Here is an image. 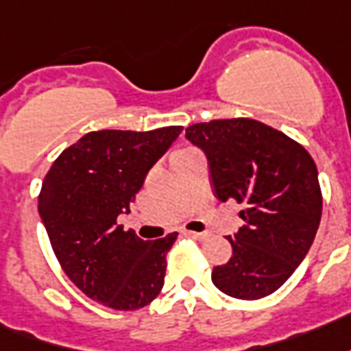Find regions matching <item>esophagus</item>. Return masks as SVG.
Segmentation results:
<instances>
[{"mask_svg":"<svg viewBox=\"0 0 351 351\" xmlns=\"http://www.w3.org/2000/svg\"><path fill=\"white\" fill-rule=\"evenodd\" d=\"M189 237H193V239H198V241H204V239H207L209 237V234H206V232H185Z\"/></svg>","mask_w":351,"mask_h":351,"instance_id":"34e87169","label":"esophagus"}]
</instances>
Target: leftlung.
I'll use <instances>...</instances> for the list:
<instances>
[{
	"mask_svg": "<svg viewBox=\"0 0 351 351\" xmlns=\"http://www.w3.org/2000/svg\"><path fill=\"white\" fill-rule=\"evenodd\" d=\"M185 138L204 151L215 196L243 204L241 228L228 235L232 258L211 273L230 298L277 291L305 260L322 219L318 168L280 130L247 117L196 123Z\"/></svg>",
	"mask_w": 351,
	"mask_h": 351,
	"instance_id": "left-lung-1",
	"label": "left lung"
}]
</instances>
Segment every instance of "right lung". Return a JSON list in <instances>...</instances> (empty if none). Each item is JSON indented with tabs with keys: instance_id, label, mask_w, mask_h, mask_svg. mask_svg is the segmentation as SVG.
<instances>
[{
	"instance_id": "right-lung-1",
	"label": "right lung",
	"mask_w": 351,
	"mask_h": 351,
	"mask_svg": "<svg viewBox=\"0 0 351 351\" xmlns=\"http://www.w3.org/2000/svg\"><path fill=\"white\" fill-rule=\"evenodd\" d=\"M183 127L88 132L53 160L43 181L39 215L67 277L88 298L116 311H136L157 298L166 252L178 234L144 241L117 217Z\"/></svg>"
}]
</instances>
